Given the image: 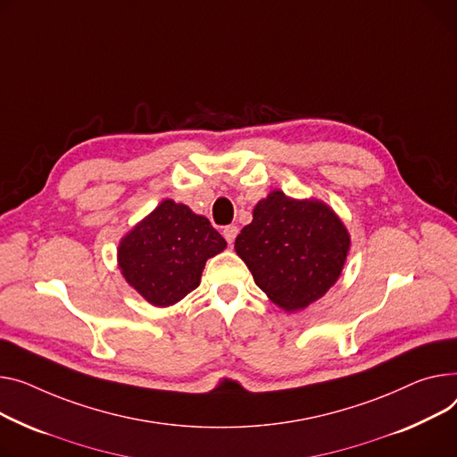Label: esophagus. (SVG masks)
<instances>
[{
  "instance_id": "esophagus-1",
  "label": "esophagus",
  "mask_w": 457,
  "mask_h": 457,
  "mask_svg": "<svg viewBox=\"0 0 457 457\" xmlns=\"http://www.w3.org/2000/svg\"><path fill=\"white\" fill-rule=\"evenodd\" d=\"M222 235H224V238L228 240V245L231 246L233 242H235V238H237V235H238V228H237V226H226L224 231H222Z\"/></svg>"
}]
</instances>
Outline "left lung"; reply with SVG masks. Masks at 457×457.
<instances>
[{"mask_svg":"<svg viewBox=\"0 0 457 457\" xmlns=\"http://www.w3.org/2000/svg\"><path fill=\"white\" fill-rule=\"evenodd\" d=\"M351 235L325 202L271 191L235 240L255 285L287 312L307 309L338 281Z\"/></svg>","mask_w":457,"mask_h":457,"instance_id":"obj_1","label":"left lung"}]
</instances>
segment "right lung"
I'll return each instance as SVG.
<instances>
[{"label": "right lung", "mask_w": 457, "mask_h": 457, "mask_svg": "<svg viewBox=\"0 0 457 457\" xmlns=\"http://www.w3.org/2000/svg\"><path fill=\"white\" fill-rule=\"evenodd\" d=\"M224 237L186 204L165 198L117 248L125 281L154 307H170L193 292L207 259L226 250Z\"/></svg>", "instance_id": "right-lung-1"}]
</instances>
